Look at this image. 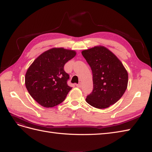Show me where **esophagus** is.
<instances>
[{"label": "esophagus", "instance_id": "obj_1", "mask_svg": "<svg viewBox=\"0 0 152 152\" xmlns=\"http://www.w3.org/2000/svg\"><path fill=\"white\" fill-rule=\"evenodd\" d=\"M76 86L78 88H81L82 87V84L81 83H79V84H76Z\"/></svg>", "mask_w": 152, "mask_h": 152}]
</instances>
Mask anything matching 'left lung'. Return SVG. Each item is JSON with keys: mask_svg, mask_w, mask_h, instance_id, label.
I'll return each instance as SVG.
<instances>
[{"mask_svg": "<svg viewBox=\"0 0 152 152\" xmlns=\"http://www.w3.org/2000/svg\"><path fill=\"white\" fill-rule=\"evenodd\" d=\"M82 54L93 74V90L86 97V102L97 109L107 108L117 102L125 92L127 71L119 59L105 47L84 50Z\"/></svg>", "mask_w": 152, "mask_h": 152, "instance_id": "1", "label": "left lung"}]
</instances>
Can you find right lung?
<instances>
[{"label":"right lung","mask_w":152,"mask_h":152,"mask_svg":"<svg viewBox=\"0 0 152 152\" xmlns=\"http://www.w3.org/2000/svg\"><path fill=\"white\" fill-rule=\"evenodd\" d=\"M76 54L72 50L53 48L40 55L29 67L26 87L41 106L53 107L65 99L72 88L67 84L69 75L64 66Z\"/></svg>","instance_id":"1"}]
</instances>
